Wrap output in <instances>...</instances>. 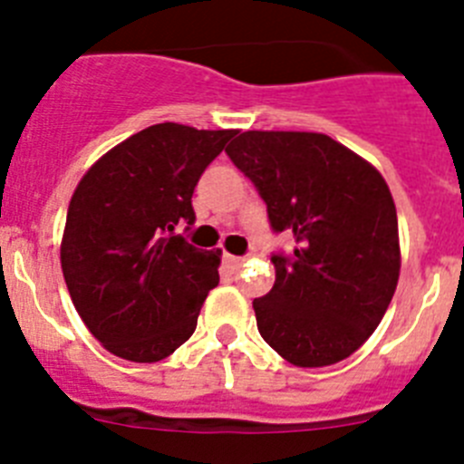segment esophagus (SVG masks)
I'll return each mask as SVG.
<instances>
[{"label":"esophagus","mask_w":464,"mask_h":464,"mask_svg":"<svg viewBox=\"0 0 464 464\" xmlns=\"http://www.w3.org/2000/svg\"><path fill=\"white\" fill-rule=\"evenodd\" d=\"M225 267L229 269V272H239L241 267H244V257H235V256H225Z\"/></svg>","instance_id":"esophagus-1"}]
</instances>
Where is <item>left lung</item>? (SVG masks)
<instances>
[{"instance_id":"obj_1","label":"left lung","mask_w":464,"mask_h":464,"mask_svg":"<svg viewBox=\"0 0 464 464\" xmlns=\"http://www.w3.org/2000/svg\"><path fill=\"white\" fill-rule=\"evenodd\" d=\"M225 153L267 204L293 256H274L276 281L253 299L262 339L295 367L353 355L388 311L401 253L391 188L372 162L321 132L248 130Z\"/></svg>"}]
</instances>
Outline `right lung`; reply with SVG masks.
Wrapping results in <instances>:
<instances>
[{
	"instance_id": "right-lung-1",
	"label": "right lung",
	"mask_w": 464,
	"mask_h": 464,
	"mask_svg": "<svg viewBox=\"0 0 464 464\" xmlns=\"http://www.w3.org/2000/svg\"><path fill=\"white\" fill-rule=\"evenodd\" d=\"M237 130L160 122L102 155L72 195L60 262L92 337L130 362H158L192 337L220 251L176 229L195 223L192 192Z\"/></svg>"
}]
</instances>
